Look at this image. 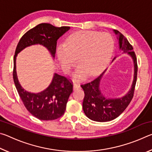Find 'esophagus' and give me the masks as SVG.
I'll return each mask as SVG.
<instances>
[{
	"instance_id": "34e87169",
	"label": "esophagus",
	"mask_w": 152,
	"mask_h": 152,
	"mask_svg": "<svg viewBox=\"0 0 152 152\" xmlns=\"http://www.w3.org/2000/svg\"><path fill=\"white\" fill-rule=\"evenodd\" d=\"M80 88V84L76 83V82H74V90H77Z\"/></svg>"
}]
</instances>
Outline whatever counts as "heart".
<instances>
[{"mask_svg":"<svg viewBox=\"0 0 152 152\" xmlns=\"http://www.w3.org/2000/svg\"><path fill=\"white\" fill-rule=\"evenodd\" d=\"M114 40L109 33L93 31L76 32L67 38L65 44L58 48V58L61 68L69 73L80 66L76 77L82 78L87 74L92 76L106 67L112 55Z\"/></svg>","mask_w":152,"mask_h":152,"instance_id":"b5f03b06","label":"heart"}]
</instances>
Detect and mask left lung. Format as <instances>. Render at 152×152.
I'll return each instance as SVG.
<instances>
[{
	"label": "left lung",
	"mask_w": 152,
	"mask_h": 152,
	"mask_svg": "<svg viewBox=\"0 0 152 152\" xmlns=\"http://www.w3.org/2000/svg\"><path fill=\"white\" fill-rule=\"evenodd\" d=\"M114 31L119 35L120 49H121L124 53H129L134 61V79L129 92L121 99H109L102 96L99 89V83L104 72L92 81L81 84L80 86L84 92L82 103L83 110L87 117L94 121H110L119 117L129 104L134 95L138 68L137 58L133 51V46L128 42L127 38L119 31L114 30Z\"/></svg>",
	"instance_id": "obj_1"
}]
</instances>
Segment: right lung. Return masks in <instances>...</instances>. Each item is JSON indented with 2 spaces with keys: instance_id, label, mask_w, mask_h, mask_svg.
<instances>
[{
  "instance_id": "obj_1",
  "label": "right lung",
  "mask_w": 152,
  "mask_h": 152,
  "mask_svg": "<svg viewBox=\"0 0 152 152\" xmlns=\"http://www.w3.org/2000/svg\"><path fill=\"white\" fill-rule=\"evenodd\" d=\"M70 29V27H57L50 23H40L22 36L15 50L12 72L15 86L27 110L39 120L52 121L62 116L73 91V82L65 76L55 74L51 84L45 91L37 94L25 91L17 79L16 56L28 46L41 44L47 48L54 57L58 39Z\"/></svg>"
}]
</instances>
